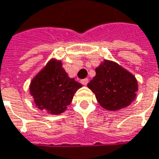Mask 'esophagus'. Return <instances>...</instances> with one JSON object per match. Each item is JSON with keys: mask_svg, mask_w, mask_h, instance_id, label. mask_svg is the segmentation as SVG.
<instances>
[{"mask_svg": "<svg viewBox=\"0 0 159 159\" xmlns=\"http://www.w3.org/2000/svg\"><path fill=\"white\" fill-rule=\"evenodd\" d=\"M81 83H82V85L86 86V85L89 83V79H84V80H81Z\"/></svg>", "mask_w": 159, "mask_h": 159, "instance_id": "1", "label": "esophagus"}]
</instances>
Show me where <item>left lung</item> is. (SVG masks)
Instances as JSON below:
<instances>
[{"label": "left lung", "instance_id": "obj_1", "mask_svg": "<svg viewBox=\"0 0 159 159\" xmlns=\"http://www.w3.org/2000/svg\"><path fill=\"white\" fill-rule=\"evenodd\" d=\"M95 76L88 84L96 100L107 111H119L131 104L136 97L135 77L115 62L104 60L96 69Z\"/></svg>", "mask_w": 159, "mask_h": 159}]
</instances>
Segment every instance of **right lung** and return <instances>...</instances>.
Masks as SVG:
<instances>
[{"mask_svg":"<svg viewBox=\"0 0 159 159\" xmlns=\"http://www.w3.org/2000/svg\"><path fill=\"white\" fill-rule=\"evenodd\" d=\"M82 85L70 79L60 60L51 59L30 84V94L40 110L53 115L63 113Z\"/></svg>","mask_w":159,"mask_h":159,"instance_id":"obj_1","label":"right lung"}]
</instances>
